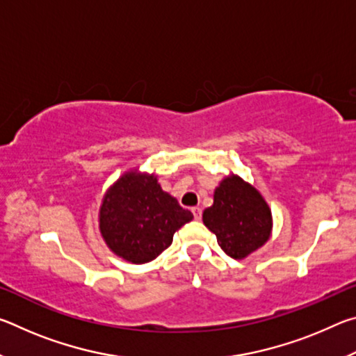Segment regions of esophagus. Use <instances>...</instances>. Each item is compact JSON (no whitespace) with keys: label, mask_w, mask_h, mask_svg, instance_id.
<instances>
[{"label":"esophagus","mask_w":356,"mask_h":356,"mask_svg":"<svg viewBox=\"0 0 356 356\" xmlns=\"http://www.w3.org/2000/svg\"><path fill=\"white\" fill-rule=\"evenodd\" d=\"M191 212H193V216H195V220H201V216H202L201 207H193Z\"/></svg>","instance_id":"obj_1"}]
</instances>
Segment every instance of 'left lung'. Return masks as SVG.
<instances>
[{"label": "left lung", "mask_w": 356, "mask_h": 356, "mask_svg": "<svg viewBox=\"0 0 356 356\" xmlns=\"http://www.w3.org/2000/svg\"><path fill=\"white\" fill-rule=\"evenodd\" d=\"M202 221L216 236L227 256L243 259L267 242L272 234V210L261 193L238 176H227L216 186L213 206Z\"/></svg>", "instance_id": "left-lung-1"}]
</instances>
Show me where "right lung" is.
Listing matches in <instances>:
<instances>
[{"mask_svg": "<svg viewBox=\"0 0 356 356\" xmlns=\"http://www.w3.org/2000/svg\"><path fill=\"white\" fill-rule=\"evenodd\" d=\"M193 220L190 210L161 190L154 174L125 172L105 193L99 226L114 254L146 264L172 243L174 232Z\"/></svg>", "mask_w": 356, "mask_h": 356, "instance_id": "1", "label": "right lung"}]
</instances>
